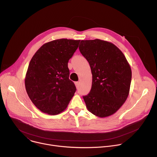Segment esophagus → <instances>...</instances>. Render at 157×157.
<instances>
[{"label":"esophagus","mask_w":157,"mask_h":157,"mask_svg":"<svg viewBox=\"0 0 157 157\" xmlns=\"http://www.w3.org/2000/svg\"><path fill=\"white\" fill-rule=\"evenodd\" d=\"M75 84H76V88L78 89L79 87V85H80V82H75Z\"/></svg>","instance_id":"obj_1"}]
</instances>
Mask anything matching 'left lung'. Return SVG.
<instances>
[{"mask_svg": "<svg viewBox=\"0 0 157 157\" xmlns=\"http://www.w3.org/2000/svg\"><path fill=\"white\" fill-rule=\"evenodd\" d=\"M79 49L93 75L91 89L83 96L88 110L99 117L116 113L129 93L132 71L123 53L113 43L81 40Z\"/></svg>", "mask_w": 157, "mask_h": 157, "instance_id": "8db88e82", "label": "left lung"}]
</instances>
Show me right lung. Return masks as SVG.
I'll use <instances>...</instances> for the list:
<instances>
[{"mask_svg":"<svg viewBox=\"0 0 157 157\" xmlns=\"http://www.w3.org/2000/svg\"><path fill=\"white\" fill-rule=\"evenodd\" d=\"M80 40L62 38L42 45L32 57L25 79L32 102L41 112L56 115L64 110L76 88L69 79V59Z\"/></svg>","mask_w":157,"mask_h":157,"instance_id":"obj_1","label":"right lung"}]
</instances>
